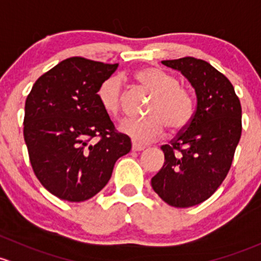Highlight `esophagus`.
Here are the masks:
<instances>
[{
    "label": "esophagus",
    "instance_id": "esophagus-1",
    "mask_svg": "<svg viewBox=\"0 0 261 261\" xmlns=\"http://www.w3.org/2000/svg\"><path fill=\"white\" fill-rule=\"evenodd\" d=\"M144 148H146V147L142 146V144L136 143V142H134V143L132 144V150H134V152H139V150H143Z\"/></svg>",
    "mask_w": 261,
    "mask_h": 261
}]
</instances>
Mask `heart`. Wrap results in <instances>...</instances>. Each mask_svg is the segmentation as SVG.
<instances>
[{
  "label": "heart",
  "mask_w": 261,
  "mask_h": 261,
  "mask_svg": "<svg viewBox=\"0 0 261 261\" xmlns=\"http://www.w3.org/2000/svg\"><path fill=\"white\" fill-rule=\"evenodd\" d=\"M137 84L153 95L147 114L142 119L128 118L120 122L119 130L136 143H149L160 138L166 127L172 133L185 129L192 119L193 99L187 88L178 84L176 75L157 66H146L134 72ZM98 100L104 112L117 115L123 106V89L115 76L99 87Z\"/></svg>",
  "instance_id": "obj_1"
}]
</instances>
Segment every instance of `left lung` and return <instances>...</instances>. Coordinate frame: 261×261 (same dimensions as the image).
Segmentation results:
<instances>
[{
	"instance_id": "left-lung-1",
	"label": "left lung",
	"mask_w": 261,
	"mask_h": 261,
	"mask_svg": "<svg viewBox=\"0 0 261 261\" xmlns=\"http://www.w3.org/2000/svg\"><path fill=\"white\" fill-rule=\"evenodd\" d=\"M162 64L187 77L197 104L189 125L161 147L165 165L150 184L168 205L191 207L227 176L241 137V104L230 80L207 61L187 56Z\"/></svg>"
}]
</instances>
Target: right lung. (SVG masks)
I'll list each match as a JSON object with an SVG mask.
<instances>
[{
  "label": "right lung",
  "mask_w": 261,
  "mask_h": 261,
  "mask_svg": "<svg viewBox=\"0 0 261 261\" xmlns=\"http://www.w3.org/2000/svg\"><path fill=\"white\" fill-rule=\"evenodd\" d=\"M118 64L69 58L35 82L25 103L23 138L30 162L50 193L82 202L111 179L130 138L115 130L98 100L99 87ZM98 136L99 141L92 143Z\"/></svg>",
  "instance_id": "right-lung-1"
}]
</instances>
